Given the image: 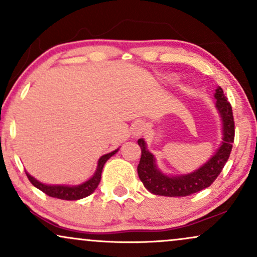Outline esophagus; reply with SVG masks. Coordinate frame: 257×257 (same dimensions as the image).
<instances>
[{
  "label": "esophagus",
  "mask_w": 257,
  "mask_h": 257,
  "mask_svg": "<svg viewBox=\"0 0 257 257\" xmlns=\"http://www.w3.org/2000/svg\"><path fill=\"white\" fill-rule=\"evenodd\" d=\"M145 131L146 124L144 122H141V120H137V122L132 125V134L134 135V137H140V135H143L144 133H145Z\"/></svg>",
  "instance_id": "obj_1"
}]
</instances>
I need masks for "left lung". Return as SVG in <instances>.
I'll use <instances>...</instances> for the list:
<instances>
[{
	"label": "left lung",
	"mask_w": 257,
	"mask_h": 257,
	"mask_svg": "<svg viewBox=\"0 0 257 257\" xmlns=\"http://www.w3.org/2000/svg\"><path fill=\"white\" fill-rule=\"evenodd\" d=\"M215 99L216 108L222 120V143L213 157L196 172L180 176L166 175L156 166L155 156L147 150L144 139H139L138 144L141 147V158L138 166V174L147 191L157 196H191L209 187L220 175L232 151V144L234 141V119L232 106L227 101L221 87H217Z\"/></svg>",
	"instance_id": "8db88e82"
}]
</instances>
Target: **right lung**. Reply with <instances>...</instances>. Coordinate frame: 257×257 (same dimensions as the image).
Returning <instances> with one entry per match:
<instances>
[{
  "mask_svg": "<svg viewBox=\"0 0 257 257\" xmlns=\"http://www.w3.org/2000/svg\"><path fill=\"white\" fill-rule=\"evenodd\" d=\"M118 149L114 150L110 153H106V155L101 156L98 162V168H96V172L94 173V175L91 176L89 180L83 182V184L77 185V186H66V185H46L40 182L38 180L32 178L29 173H26L28 179L30 180V182L35 187H37L38 190H41L44 192L47 196L53 197V198L58 199H64V200H77L84 197H88L95 191V188L98 187L100 180H101V172L102 168H104L105 163L107 162L108 158H111L114 155Z\"/></svg>",
  "mask_w": 257,
  "mask_h": 257,
  "instance_id": "right-lung-1",
  "label": "right lung"
}]
</instances>
